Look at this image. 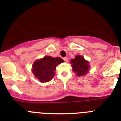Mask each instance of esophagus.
I'll use <instances>...</instances> for the list:
<instances>
[{
    "mask_svg": "<svg viewBox=\"0 0 121 121\" xmlns=\"http://www.w3.org/2000/svg\"><path fill=\"white\" fill-rule=\"evenodd\" d=\"M63 60H64V61H65V62H68V58H67V57H65V58H63Z\"/></svg>",
    "mask_w": 121,
    "mask_h": 121,
    "instance_id": "34e87169",
    "label": "esophagus"
}]
</instances>
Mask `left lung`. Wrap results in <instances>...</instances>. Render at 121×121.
Here are the masks:
<instances>
[{"instance_id": "8db88e82", "label": "left lung", "mask_w": 121, "mask_h": 121, "mask_svg": "<svg viewBox=\"0 0 121 121\" xmlns=\"http://www.w3.org/2000/svg\"><path fill=\"white\" fill-rule=\"evenodd\" d=\"M70 62L72 64L73 71L78 76L84 75L88 72V68H90L88 62L80 55L76 56L75 58L71 60Z\"/></svg>"}]
</instances>
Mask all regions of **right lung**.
<instances>
[{
    "label": "right lung",
    "mask_w": 121,
    "mask_h": 121,
    "mask_svg": "<svg viewBox=\"0 0 121 121\" xmlns=\"http://www.w3.org/2000/svg\"><path fill=\"white\" fill-rule=\"evenodd\" d=\"M64 60L60 57L53 58L46 56L43 58L36 61L33 65V73L40 81L47 82L55 75L56 67Z\"/></svg>",
    "instance_id": "1"
}]
</instances>
